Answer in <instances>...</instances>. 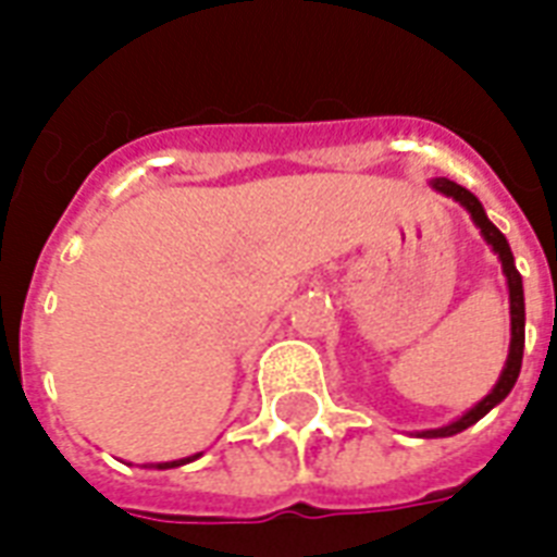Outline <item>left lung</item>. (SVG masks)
I'll use <instances>...</instances> for the list:
<instances>
[{
	"instance_id": "left-lung-1",
	"label": "left lung",
	"mask_w": 557,
	"mask_h": 557,
	"mask_svg": "<svg viewBox=\"0 0 557 557\" xmlns=\"http://www.w3.org/2000/svg\"><path fill=\"white\" fill-rule=\"evenodd\" d=\"M432 189H438L441 195H447V198L458 201L467 212H470V219L476 222V227L482 231L485 242L494 248L499 262H503V274L505 280H508V300H511V347H508V359H505L503 373H499V380H496V385L491 388V394H487L485 400H479L473 409L465 411L461 418L447 423V426L420 432L423 438H449V435L465 432L467 426H473L476 420L485 418L487 411L494 409V406H499V403L511 394V388H515L517 376H520V364H523L525 304H523V277H520V271H517L515 265V253H511V248H508V239L499 233V227H496V224L485 215V207L479 203L476 195L470 193V189H465V186L453 184V181H447V177H435V181H432Z\"/></svg>"
}]
</instances>
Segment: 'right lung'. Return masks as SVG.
I'll use <instances>...</instances> for the list:
<instances>
[{"instance_id":"right-lung-1","label":"right lung","mask_w":557,"mask_h":557,"mask_svg":"<svg viewBox=\"0 0 557 557\" xmlns=\"http://www.w3.org/2000/svg\"><path fill=\"white\" fill-rule=\"evenodd\" d=\"M201 456V453H198ZM198 456H189V458H177V461H160V465H154L157 470H169V467H181V465H189V461H195Z\"/></svg>"}]
</instances>
